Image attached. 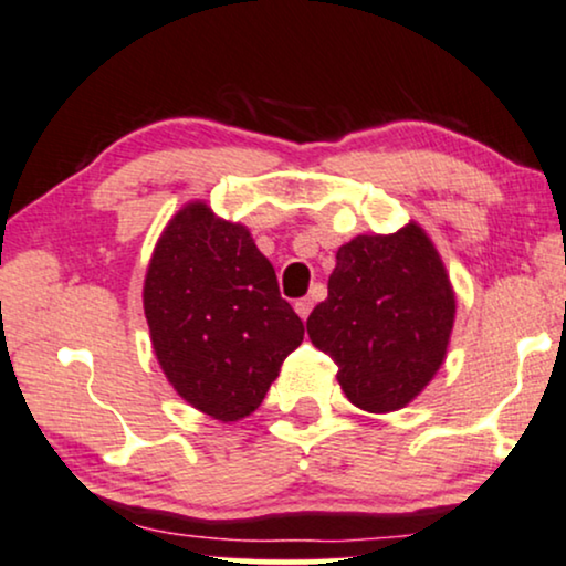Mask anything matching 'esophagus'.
<instances>
[{
    "label": "esophagus",
    "mask_w": 566,
    "mask_h": 566,
    "mask_svg": "<svg viewBox=\"0 0 566 566\" xmlns=\"http://www.w3.org/2000/svg\"><path fill=\"white\" fill-rule=\"evenodd\" d=\"M295 311H297V316L305 321L307 316H311V311H313V297H300L297 303H295Z\"/></svg>",
    "instance_id": "obj_1"
}]
</instances>
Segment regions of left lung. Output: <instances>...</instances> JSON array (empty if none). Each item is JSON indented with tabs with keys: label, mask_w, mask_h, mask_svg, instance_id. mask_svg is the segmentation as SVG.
<instances>
[{
	"label": "left lung",
	"mask_w": 566,
	"mask_h": 566,
	"mask_svg": "<svg viewBox=\"0 0 566 566\" xmlns=\"http://www.w3.org/2000/svg\"><path fill=\"white\" fill-rule=\"evenodd\" d=\"M454 292L418 224L357 234L336 250L328 297L307 316V336L336 363L347 399L391 412L423 391L447 355Z\"/></svg>",
	"instance_id": "8db88e82"
}]
</instances>
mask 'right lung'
I'll return each instance as SVG.
<instances>
[{"mask_svg":"<svg viewBox=\"0 0 566 566\" xmlns=\"http://www.w3.org/2000/svg\"><path fill=\"white\" fill-rule=\"evenodd\" d=\"M154 353L177 395L211 418L263 402L305 326L242 224L190 203L169 221L143 287Z\"/></svg>","mask_w":566,"mask_h":566,"instance_id":"1","label":"right lung"}]
</instances>
